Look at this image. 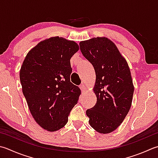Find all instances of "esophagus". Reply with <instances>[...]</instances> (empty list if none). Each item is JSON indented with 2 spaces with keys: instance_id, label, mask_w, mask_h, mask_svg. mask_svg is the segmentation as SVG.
Wrapping results in <instances>:
<instances>
[{
  "instance_id": "1",
  "label": "esophagus",
  "mask_w": 158,
  "mask_h": 158,
  "mask_svg": "<svg viewBox=\"0 0 158 158\" xmlns=\"http://www.w3.org/2000/svg\"><path fill=\"white\" fill-rule=\"evenodd\" d=\"M80 88H81L82 92H85L87 90V88H86V86L85 85L84 83H82L81 85H80Z\"/></svg>"
}]
</instances>
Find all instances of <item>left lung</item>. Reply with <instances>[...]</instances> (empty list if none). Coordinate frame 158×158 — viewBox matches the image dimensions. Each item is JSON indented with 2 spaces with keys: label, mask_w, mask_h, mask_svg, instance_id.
<instances>
[{
  "label": "left lung",
  "mask_w": 158,
  "mask_h": 158,
  "mask_svg": "<svg viewBox=\"0 0 158 158\" xmlns=\"http://www.w3.org/2000/svg\"><path fill=\"white\" fill-rule=\"evenodd\" d=\"M82 54L96 73L94 92L97 101L86 111L89 123L101 134H109L121 124L131 106L134 88L125 59L107 38L79 43Z\"/></svg>",
  "instance_id": "left-lung-1"
}]
</instances>
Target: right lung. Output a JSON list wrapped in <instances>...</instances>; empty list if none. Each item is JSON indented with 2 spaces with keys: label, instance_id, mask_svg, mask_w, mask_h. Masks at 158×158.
Returning a JSON list of instances; mask_svg holds the SVG:
<instances>
[{
  "label": "right lung",
  "instance_id": "obj_1",
  "mask_svg": "<svg viewBox=\"0 0 158 158\" xmlns=\"http://www.w3.org/2000/svg\"><path fill=\"white\" fill-rule=\"evenodd\" d=\"M78 50L74 41L52 37L32 48L22 65L20 83L31 114L47 131H57L66 125L81 94L70 79V60Z\"/></svg>",
  "mask_w": 158,
  "mask_h": 158
}]
</instances>
